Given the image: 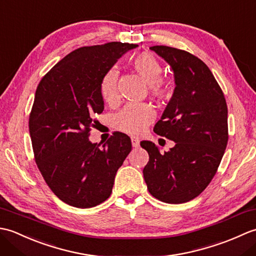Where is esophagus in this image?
Instances as JSON below:
<instances>
[{"mask_svg": "<svg viewBox=\"0 0 256 256\" xmlns=\"http://www.w3.org/2000/svg\"><path fill=\"white\" fill-rule=\"evenodd\" d=\"M131 140H132V146H133V148H138V146H140V140L138 138H132Z\"/></svg>", "mask_w": 256, "mask_h": 256, "instance_id": "obj_1", "label": "esophagus"}]
</instances>
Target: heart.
Masks as SVG:
<instances>
[{
  "instance_id": "obj_1",
  "label": "heart",
  "mask_w": 256,
  "mask_h": 256,
  "mask_svg": "<svg viewBox=\"0 0 256 256\" xmlns=\"http://www.w3.org/2000/svg\"><path fill=\"white\" fill-rule=\"evenodd\" d=\"M133 68L146 84H148L152 96L157 100L167 99L170 88L165 80L160 78L162 67L160 62L150 52H142L132 60ZM118 72L111 69L101 80V96L108 104H114L118 98ZM154 118V110L148 103L128 104L120 111L114 118V126L118 131L128 135L142 134Z\"/></svg>"
}]
</instances>
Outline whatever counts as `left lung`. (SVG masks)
<instances>
[{"label": "left lung", "instance_id": "obj_1", "mask_svg": "<svg viewBox=\"0 0 256 256\" xmlns=\"http://www.w3.org/2000/svg\"><path fill=\"white\" fill-rule=\"evenodd\" d=\"M170 64L175 89L154 132L175 142L168 152L140 142L150 160L143 170L152 196L167 204L197 197L210 184L228 144V108L224 92L208 66L192 54L153 46Z\"/></svg>", "mask_w": 256, "mask_h": 256}]
</instances>
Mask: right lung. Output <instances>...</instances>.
<instances>
[{
  "label": "right lung",
  "mask_w": 256,
  "mask_h": 256,
  "mask_svg": "<svg viewBox=\"0 0 256 256\" xmlns=\"http://www.w3.org/2000/svg\"><path fill=\"white\" fill-rule=\"evenodd\" d=\"M128 42L81 47L40 80L30 116L36 164L46 184L69 206L91 208L106 201L114 178L132 150L131 138L116 132L100 148L89 140L94 116L104 102L101 80L118 59L136 48Z\"/></svg>",
  "instance_id": "right-lung-1"
}]
</instances>
